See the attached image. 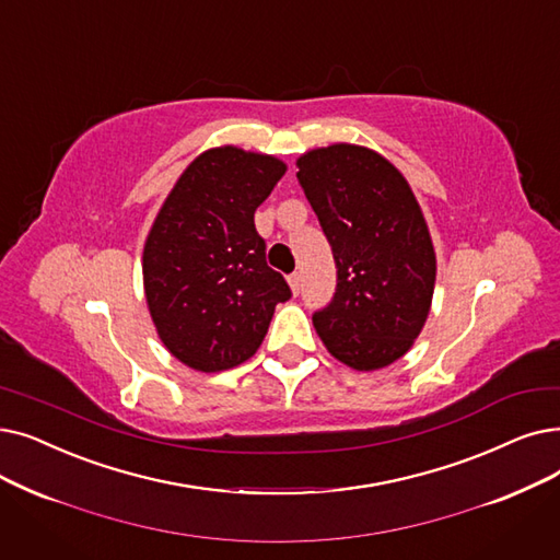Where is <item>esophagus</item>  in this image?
<instances>
[{"instance_id":"34e87169","label":"esophagus","mask_w":560,"mask_h":560,"mask_svg":"<svg viewBox=\"0 0 560 560\" xmlns=\"http://www.w3.org/2000/svg\"><path fill=\"white\" fill-rule=\"evenodd\" d=\"M288 283H290V288H293V293L298 295L300 290H302V275L300 272H293L288 277Z\"/></svg>"}]
</instances>
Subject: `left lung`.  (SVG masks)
<instances>
[{"label": "left lung", "instance_id": "left-lung-1", "mask_svg": "<svg viewBox=\"0 0 560 560\" xmlns=\"http://www.w3.org/2000/svg\"><path fill=\"white\" fill-rule=\"evenodd\" d=\"M298 166L336 262V293L313 313L315 331L350 369H384L430 313L436 260L423 212L398 168L363 145L315 149Z\"/></svg>", "mask_w": 560, "mask_h": 560}]
</instances>
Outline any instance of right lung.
Wrapping results in <instances>:
<instances>
[{
  "instance_id": "right-lung-1",
  "label": "right lung",
  "mask_w": 560,
  "mask_h": 560,
  "mask_svg": "<svg viewBox=\"0 0 560 560\" xmlns=\"http://www.w3.org/2000/svg\"><path fill=\"white\" fill-rule=\"evenodd\" d=\"M285 174L272 155L235 145L194 160L168 194L143 247V290L166 350L217 373L254 357L285 279L265 260L256 208Z\"/></svg>"
}]
</instances>
